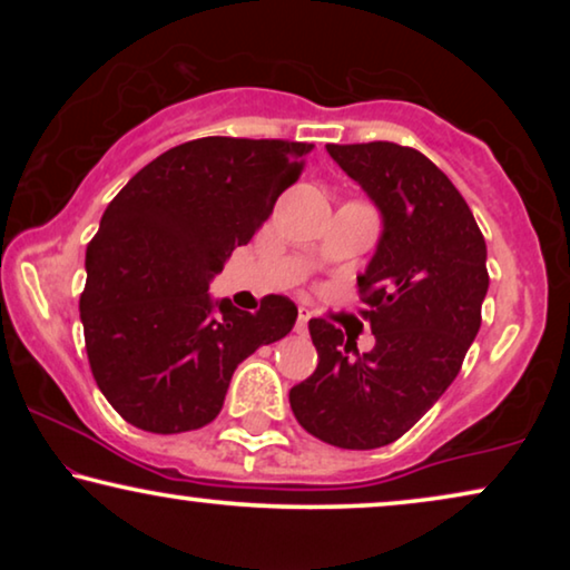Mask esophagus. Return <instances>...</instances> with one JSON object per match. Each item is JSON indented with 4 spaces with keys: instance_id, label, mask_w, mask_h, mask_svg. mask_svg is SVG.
I'll use <instances>...</instances> for the list:
<instances>
[{
    "instance_id": "34e87169",
    "label": "esophagus",
    "mask_w": 570,
    "mask_h": 570,
    "mask_svg": "<svg viewBox=\"0 0 570 570\" xmlns=\"http://www.w3.org/2000/svg\"><path fill=\"white\" fill-rule=\"evenodd\" d=\"M308 318H311V314H308V311L306 308H301L298 311V322H295V332H306V326H308Z\"/></svg>"
}]
</instances>
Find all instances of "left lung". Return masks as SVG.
I'll return each instance as SVG.
<instances>
[{"label":"left lung","instance_id":"left-lung-1","mask_svg":"<svg viewBox=\"0 0 570 570\" xmlns=\"http://www.w3.org/2000/svg\"><path fill=\"white\" fill-rule=\"evenodd\" d=\"M384 215L368 269L357 275L371 353L326 318H311L318 363L291 389L298 423L340 449L402 439L462 368L482 324L488 248L449 176L415 147L326 145Z\"/></svg>","mask_w":570,"mask_h":570}]
</instances>
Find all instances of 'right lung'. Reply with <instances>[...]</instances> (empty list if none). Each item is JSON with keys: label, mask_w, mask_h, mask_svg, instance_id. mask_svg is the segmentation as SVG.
Instances as JSON below:
<instances>
[{"label": "right lung", "mask_w": 570, "mask_h": 570, "mask_svg": "<svg viewBox=\"0 0 570 570\" xmlns=\"http://www.w3.org/2000/svg\"><path fill=\"white\" fill-rule=\"evenodd\" d=\"M308 142L202 137L129 178L85 254L80 318L92 379L111 407L150 433H186L220 415L233 371L283 340L298 308L213 303L209 279L252 240L306 166Z\"/></svg>", "instance_id": "1"}]
</instances>
